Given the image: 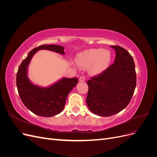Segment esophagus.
<instances>
[{
    "instance_id": "obj_1",
    "label": "esophagus",
    "mask_w": 157,
    "mask_h": 157,
    "mask_svg": "<svg viewBox=\"0 0 157 157\" xmlns=\"http://www.w3.org/2000/svg\"><path fill=\"white\" fill-rule=\"evenodd\" d=\"M79 81L80 82H84L85 81V78L84 77H80L79 78Z\"/></svg>"
}]
</instances>
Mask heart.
Instances as JSON below:
<instances>
[{
	"mask_svg": "<svg viewBox=\"0 0 157 157\" xmlns=\"http://www.w3.org/2000/svg\"><path fill=\"white\" fill-rule=\"evenodd\" d=\"M111 54L108 50L92 48L84 50L77 55V63L84 67H88L93 75L103 73L109 67L111 62Z\"/></svg>",
	"mask_w": 157,
	"mask_h": 157,
	"instance_id": "heart-1",
	"label": "heart"
}]
</instances>
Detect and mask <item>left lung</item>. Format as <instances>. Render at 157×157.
I'll use <instances>...</instances> for the list:
<instances>
[{
	"instance_id": "obj_1",
	"label": "left lung",
	"mask_w": 157,
	"mask_h": 157,
	"mask_svg": "<svg viewBox=\"0 0 157 157\" xmlns=\"http://www.w3.org/2000/svg\"><path fill=\"white\" fill-rule=\"evenodd\" d=\"M111 47L116 52L115 63L105 72L87 81V106L99 117L111 116L125 109L136 86L135 64L132 56L121 46Z\"/></svg>"
}]
</instances>
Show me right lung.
I'll return each instance as SVG.
<instances>
[{"label":"right lung","instance_id":"1","mask_svg":"<svg viewBox=\"0 0 157 157\" xmlns=\"http://www.w3.org/2000/svg\"><path fill=\"white\" fill-rule=\"evenodd\" d=\"M40 50L65 54L63 47L55 44H43L33 49L19 67L16 85L21 101L29 110L40 117H50L63 110L68 95L78 80L63 77L47 87L33 84L28 77V67L33 56Z\"/></svg>","mask_w":157,"mask_h":157}]
</instances>
